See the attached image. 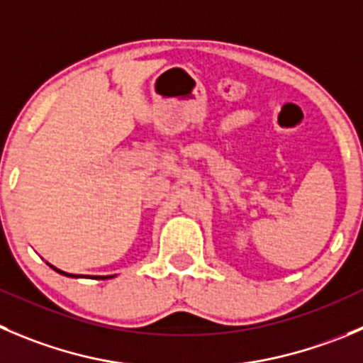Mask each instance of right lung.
<instances>
[{
  "instance_id": "1",
  "label": "right lung",
  "mask_w": 363,
  "mask_h": 363,
  "mask_svg": "<svg viewBox=\"0 0 363 363\" xmlns=\"http://www.w3.org/2000/svg\"><path fill=\"white\" fill-rule=\"evenodd\" d=\"M51 267H53V265H51ZM55 269V271H57V272H60V274H64V276H74V278H78V274H67V272H62V271H58V269L57 267H53ZM94 278L96 279H108V278H113V276H94Z\"/></svg>"
}]
</instances>
